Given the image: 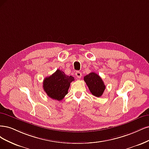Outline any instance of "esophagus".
<instances>
[{"label": "esophagus", "instance_id": "34e87169", "mask_svg": "<svg viewBox=\"0 0 149 149\" xmlns=\"http://www.w3.org/2000/svg\"><path fill=\"white\" fill-rule=\"evenodd\" d=\"M75 75L77 76V77L78 79H80L81 77V73L79 71H77L75 72Z\"/></svg>", "mask_w": 149, "mask_h": 149}]
</instances>
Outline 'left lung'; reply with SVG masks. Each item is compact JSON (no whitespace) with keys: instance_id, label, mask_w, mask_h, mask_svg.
Instances as JSON below:
<instances>
[{"instance_id":"1","label":"left lung","mask_w":149,"mask_h":149,"mask_svg":"<svg viewBox=\"0 0 149 149\" xmlns=\"http://www.w3.org/2000/svg\"><path fill=\"white\" fill-rule=\"evenodd\" d=\"M84 81L90 92L97 97L102 96L105 90V85L102 78L95 72H91L84 77Z\"/></svg>"}]
</instances>
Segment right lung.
Masks as SVG:
<instances>
[{
    "instance_id": "1",
    "label": "right lung",
    "mask_w": 149,
    "mask_h": 149,
    "mask_svg": "<svg viewBox=\"0 0 149 149\" xmlns=\"http://www.w3.org/2000/svg\"><path fill=\"white\" fill-rule=\"evenodd\" d=\"M74 80L73 77L67 75L64 72L57 69L53 74L44 79L43 89L49 97L61 101L68 93L70 83Z\"/></svg>"
}]
</instances>
